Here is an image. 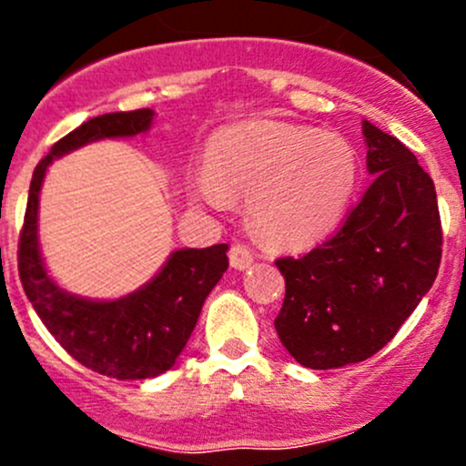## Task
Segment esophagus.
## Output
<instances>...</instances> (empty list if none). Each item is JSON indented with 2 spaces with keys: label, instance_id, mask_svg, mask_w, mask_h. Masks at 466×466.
<instances>
[{
  "label": "esophagus",
  "instance_id": "esophagus-1",
  "mask_svg": "<svg viewBox=\"0 0 466 466\" xmlns=\"http://www.w3.org/2000/svg\"><path fill=\"white\" fill-rule=\"evenodd\" d=\"M251 263H254V254H251L243 243H234L232 248H229V265H232L234 269H248Z\"/></svg>",
  "mask_w": 466,
  "mask_h": 466
}]
</instances>
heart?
<instances>
[{"label": "heart", "instance_id": "obj_1", "mask_svg": "<svg viewBox=\"0 0 466 466\" xmlns=\"http://www.w3.org/2000/svg\"><path fill=\"white\" fill-rule=\"evenodd\" d=\"M357 186V155L349 140L287 122H248L217 137L208 168L192 190L212 208L248 195L251 223L285 248L324 237L346 212Z\"/></svg>", "mask_w": 466, "mask_h": 466}]
</instances>
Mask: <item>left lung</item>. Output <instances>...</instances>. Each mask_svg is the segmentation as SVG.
Listing matches in <instances>:
<instances>
[{
  "label": "left lung",
  "instance_id": "8db88e82",
  "mask_svg": "<svg viewBox=\"0 0 466 466\" xmlns=\"http://www.w3.org/2000/svg\"><path fill=\"white\" fill-rule=\"evenodd\" d=\"M374 181L330 238L300 258H278L285 302L282 346L302 366L329 370L372 357L434 285L442 256L436 188L397 137L363 120Z\"/></svg>",
  "mask_w": 466,
  "mask_h": 466
}]
</instances>
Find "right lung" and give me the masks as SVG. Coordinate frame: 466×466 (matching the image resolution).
I'll list each match as a JSON object with an SVG mask.
<instances>
[{
    "instance_id": "1",
    "label": "right lung",
    "mask_w": 466,
    "mask_h": 466,
    "mask_svg": "<svg viewBox=\"0 0 466 466\" xmlns=\"http://www.w3.org/2000/svg\"><path fill=\"white\" fill-rule=\"evenodd\" d=\"M151 122V109L117 111L92 117L61 137L32 173L19 234V278L41 322L78 363L122 381L157 377L175 366L208 293L228 269V245L173 251L148 285L120 300L96 302L63 291L47 276L39 254L36 215L52 159L103 137L137 136L148 131Z\"/></svg>"
}]
</instances>
